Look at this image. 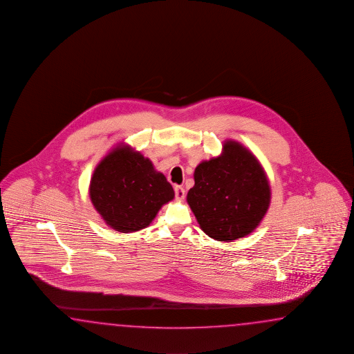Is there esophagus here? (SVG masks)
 <instances>
[{"instance_id":"1","label":"esophagus","mask_w":354,"mask_h":354,"mask_svg":"<svg viewBox=\"0 0 354 354\" xmlns=\"http://www.w3.org/2000/svg\"><path fill=\"white\" fill-rule=\"evenodd\" d=\"M175 198L178 201H183L185 198V189L181 187H175Z\"/></svg>"}]
</instances>
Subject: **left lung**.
I'll return each instance as SVG.
<instances>
[{"mask_svg": "<svg viewBox=\"0 0 354 354\" xmlns=\"http://www.w3.org/2000/svg\"><path fill=\"white\" fill-rule=\"evenodd\" d=\"M187 202L205 234L232 241L252 234L270 205V185L258 158L241 143L225 141L218 158L194 171Z\"/></svg>", "mask_w": 354, "mask_h": 354, "instance_id": "1", "label": "left lung"}]
</instances>
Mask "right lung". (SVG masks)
<instances>
[{
	"instance_id": "1",
	"label": "right lung",
	"mask_w": 354,
	"mask_h": 354,
	"mask_svg": "<svg viewBox=\"0 0 354 354\" xmlns=\"http://www.w3.org/2000/svg\"><path fill=\"white\" fill-rule=\"evenodd\" d=\"M88 194L105 223L123 234L147 227L175 196L149 158L126 145L117 146L95 167Z\"/></svg>"
}]
</instances>
